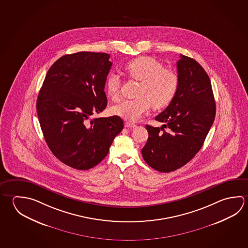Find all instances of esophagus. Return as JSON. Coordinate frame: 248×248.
Masks as SVG:
<instances>
[{
    "instance_id": "esophagus-1",
    "label": "esophagus",
    "mask_w": 248,
    "mask_h": 248,
    "mask_svg": "<svg viewBox=\"0 0 248 248\" xmlns=\"http://www.w3.org/2000/svg\"><path fill=\"white\" fill-rule=\"evenodd\" d=\"M124 126L125 127H128V128H133L136 126L134 123H130V122H125L124 123Z\"/></svg>"
}]
</instances>
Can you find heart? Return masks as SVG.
<instances>
[{
    "instance_id": "heart-1",
    "label": "heart",
    "mask_w": 248,
    "mask_h": 248,
    "mask_svg": "<svg viewBox=\"0 0 248 248\" xmlns=\"http://www.w3.org/2000/svg\"><path fill=\"white\" fill-rule=\"evenodd\" d=\"M130 78L140 83L134 99L124 100L112 109L114 114L131 121H136L146 113L153 105L160 109L173 100L179 87L176 72L165 69L160 62L150 57H140L124 66ZM109 96L113 100L120 97L121 80L115 73L109 74L105 82Z\"/></svg>"
}]
</instances>
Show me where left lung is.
<instances>
[{
	"label": "left lung",
	"mask_w": 248,
	"mask_h": 248,
	"mask_svg": "<svg viewBox=\"0 0 248 248\" xmlns=\"http://www.w3.org/2000/svg\"><path fill=\"white\" fill-rule=\"evenodd\" d=\"M179 87L173 100L155 119L170 130L146 125L149 138L143 159L153 169H179L199 152L213 125L216 105L208 75L198 62L180 55L177 62Z\"/></svg>",
	"instance_id": "1"
}]
</instances>
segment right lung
<instances>
[{
  "label": "right lung",
  "instance_id": "right-lung-1",
  "mask_svg": "<svg viewBox=\"0 0 248 248\" xmlns=\"http://www.w3.org/2000/svg\"><path fill=\"white\" fill-rule=\"evenodd\" d=\"M109 59L106 53L65 55L49 68L40 90L36 111L45 141L59 160L74 169L98 165L124 128L118 116L90 119L107 106Z\"/></svg>",
  "mask_w": 248,
  "mask_h": 248
}]
</instances>
